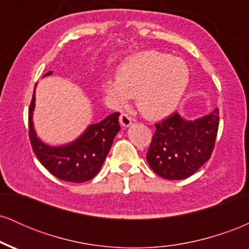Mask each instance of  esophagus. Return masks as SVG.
Listing matches in <instances>:
<instances>
[{"label":"esophagus","instance_id":"1","mask_svg":"<svg viewBox=\"0 0 249 249\" xmlns=\"http://www.w3.org/2000/svg\"><path fill=\"white\" fill-rule=\"evenodd\" d=\"M119 121H121L122 126H124V127L130 126V125L132 124V118H131L130 115H127V113H125V112H123L121 117H119Z\"/></svg>","mask_w":249,"mask_h":249}]
</instances>
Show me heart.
I'll use <instances>...</instances> for the list:
<instances>
[{
    "label": "heart",
    "mask_w": 249,
    "mask_h": 249,
    "mask_svg": "<svg viewBox=\"0 0 249 249\" xmlns=\"http://www.w3.org/2000/svg\"><path fill=\"white\" fill-rule=\"evenodd\" d=\"M190 71L182 59L150 50L123 63L116 81H105L103 90L117 107L137 98V107L148 119H160L176 110L186 91Z\"/></svg>",
    "instance_id": "1"
}]
</instances>
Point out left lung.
Instances as JSON below:
<instances>
[{
    "label": "left lung",
    "mask_w": 249,
    "mask_h": 249,
    "mask_svg": "<svg viewBox=\"0 0 249 249\" xmlns=\"http://www.w3.org/2000/svg\"><path fill=\"white\" fill-rule=\"evenodd\" d=\"M219 127V108L196 121L174 112L156 124L146 160L158 176L168 180L191 177L211 158Z\"/></svg>",
    "instance_id": "left-lung-1"
}]
</instances>
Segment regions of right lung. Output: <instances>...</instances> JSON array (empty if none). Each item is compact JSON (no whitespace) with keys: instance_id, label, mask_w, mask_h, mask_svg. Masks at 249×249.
I'll list each match as a JSON object with an SVG mask.
<instances>
[{"instance_id":"add662e5","label":"right lung","mask_w":249,"mask_h":249,"mask_svg":"<svg viewBox=\"0 0 249 249\" xmlns=\"http://www.w3.org/2000/svg\"><path fill=\"white\" fill-rule=\"evenodd\" d=\"M51 71L44 76L51 75ZM35 91L29 107V138L34 153L56 178L70 182H84L92 179L101 170L116 134L121 130L119 112L111 113L97 124L89 125L81 137L62 146H49L37 138L33 124Z\"/></svg>"}]
</instances>
